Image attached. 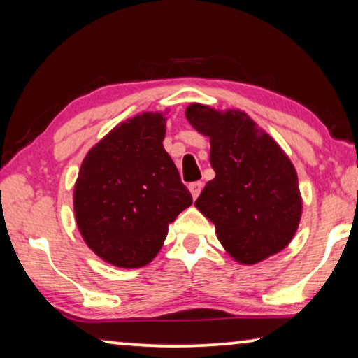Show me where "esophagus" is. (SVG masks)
I'll use <instances>...</instances> for the list:
<instances>
[{
    "mask_svg": "<svg viewBox=\"0 0 358 358\" xmlns=\"http://www.w3.org/2000/svg\"><path fill=\"white\" fill-rule=\"evenodd\" d=\"M188 188L191 191V196H193V198L196 199L199 196L201 189H203V183H201V181H193V183H189Z\"/></svg>",
    "mask_w": 358,
    "mask_h": 358,
    "instance_id": "34e87169",
    "label": "esophagus"
}]
</instances>
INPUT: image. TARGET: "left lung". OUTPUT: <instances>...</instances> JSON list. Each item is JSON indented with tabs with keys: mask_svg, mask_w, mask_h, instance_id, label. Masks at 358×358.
Masks as SVG:
<instances>
[{
	"mask_svg": "<svg viewBox=\"0 0 358 358\" xmlns=\"http://www.w3.org/2000/svg\"><path fill=\"white\" fill-rule=\"evenodd\" d=\"M185 115L209 138L215 172L194 206L215 225L236 263L250 266L278 255L299 230L303 209L289 155L238 108L189 103Z\"/></svg>",
	"mask_w": 358,
	"mask_h": 358,
	"instance_id": "left-lung-1",
	"label": "left lung"
}]
</instances>
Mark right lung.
<instances>
[{"label":"right lung","mask_w":358,"mask_h":358,"mask_svg":"<svg viewBox=\"0 0 358 358\" xmlns=\"http://www.w3.org/2000/svg\"><path fill=\"white\" fill-rule=\"evenodd\" d=\"M165 112H143L117 124L80 164L73 206L85 245L123 269L148 266L169 224L193 204L164 149Z\"/></svg>","instance_id":"obj_1"}]
</instances>
